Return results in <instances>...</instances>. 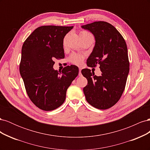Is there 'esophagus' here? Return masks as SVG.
<instances>
[{"mask_svg": "<svg viewBox=\"0 0 150 150\" xmlns=\"http://www.w3.org/2000/svg\"><path fill=\"white\" fill-rule=\"evenodd\" d=\"M82 76V74H81V69L79 68V76Z\"/></svg>", "mask_w": 150, "mask_h": 150, "instance_id": "esophagus-1", "label": "esophagus"}]
</instances>
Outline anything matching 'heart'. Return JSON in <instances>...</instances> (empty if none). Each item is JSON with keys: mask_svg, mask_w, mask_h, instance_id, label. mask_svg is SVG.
I'll use <instances>...</instances> for the list:
<instances>
[{"mask_svg": "<svg viewBox=\"0 0 150 150\" xmlns=\"http://www.w3.org/2000/svg\"><path fill=\"white\" fill-rule=\"evenodd\" d=\"M79 35L80 36H83V35H91V34L86 31H81ZM84 58V56L83 55H81V54H72L69 57V61L72 62V64H74L76 65H81L82 64Z\"/></svg>", "mask_w": 150, "mask_h": 150, "instance_id": "b5f03b06", "label": "heart"}]
</instances>
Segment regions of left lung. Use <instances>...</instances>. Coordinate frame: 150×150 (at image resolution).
I'll return each mask as SVG.
<instances>
[{"instance_id":"8db88e82","label":"left lung","mask_w":150,"mask_h":150,"mask_svg":"<svg viewBox=\"0 0 150 150\" xmlns=\"http://www.w3.org/2000/svg\"><path fill=\"white\" fill-rule=\"evenodd\" d=\"M81 28L89 30L96 40L87 65L95 67L98 64L102 72L97 76L89 69L81 71L88 80L84 94L91 105L106 110L119 101L125 88L129 71L126 44L118 30L108 22H94Z\"/></svg>"}]
</instances>
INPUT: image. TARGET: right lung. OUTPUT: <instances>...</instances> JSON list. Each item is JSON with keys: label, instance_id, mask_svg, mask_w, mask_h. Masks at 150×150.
I'll list each match as a JSON object with an SVG mask.
<instances>
[{"label": "right lung", "instance_id": "add662e5", "mask_svg": "<svg viewBox=\"0 0 150 150\" xmlns=\"http://www.w3.org/2000/svg\"><path fill=\"white\" fill-rule=\"evenodd\" d=\"M73 26L39 27L26 39L22 47L20 74L31 101L44 111L61 106L67 88L79 73L78 67L67 66L58 72L55 59L64 58L63 39Z\"/></svg>", "mask_w": 150, "mask_h": 150}]
</instances>
